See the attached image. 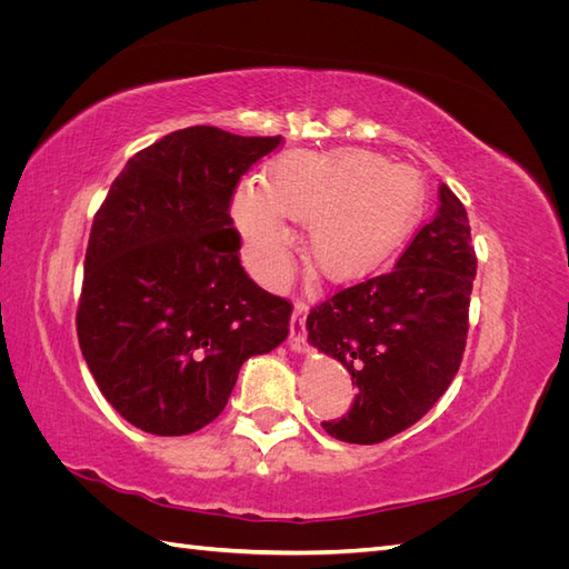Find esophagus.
Wrapping results in <instances>:
<instances>
[{
    "label": "esophagus",
    "instance_id": "1",
    "mask_svg": "<svg viewBox=\"0 0 569 569\" xmlns=\"http://www.w3.org/2000/svg\"><path fill=\"white\" fill-rule=\"evenodd\" d=\"M306 313L308 306L303 301H297L289 322V347L295 351H306Z\"/></svg>",
    "mask_w": 569,
    "mask_h": 569
}]
</instances>
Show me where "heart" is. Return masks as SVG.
I'll return each instance as SVG.
<instances>
[{"instance_id":"obj_1","label":"heart","mask_w":569,"mask_h":569,"mask_svg":"<svg viewBox=\"0 0 569 569\" xmlns=\"http://www.w3.org/2000/svg\"><path fill=\"white\" fill-rule=\"evenodd\" d=\"M425 199L416 168L347 149L280 159L268 168L263 187L239 189L232 213L263 282L274 284L289 272L287 218L308 226V270L341 284L366 278L403 247L422 218Z\"/></svg>"}]
</instances>
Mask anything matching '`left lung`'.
<instances>
[{
  "mask_svg": "<svg viewBox=\"0 0 569 569\" xmlns=\"http://www.w3.org/2000/svg\"><path fill=\"white\" fill-rule=\"evenodd\" d=\"M439 211L393 270L337 291L308 313V341L337 358L358 387L330 437L380 443L416 425L460 368L477 256L468 211L439 187Z\"/></svg>",
  "mask_w": 569,
  "mask_h": 569,
  "instance_id": "1",
  "label": "left lung"
}]
</instances>
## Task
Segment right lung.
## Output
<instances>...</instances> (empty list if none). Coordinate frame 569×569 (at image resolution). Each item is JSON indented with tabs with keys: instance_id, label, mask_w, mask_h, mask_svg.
Returning a JSON list of instances; mask_svg holds the SVG:
<instances>
[{
	"instance_id": "add662e5",
	"label": "right lung",
	"mask_w": 569,
	"mask_h": 569,
	"mask_svg": "<svg viewBox=\"0 0 569 569\" xmlns=\"http://www.w3.org/2000/svg\"><path fill=\"white\" fill-rule=\"evenodd\" d=\"M280 144L176 130L134 153L94 213L78 341L99 391L142 432L213 422L244 360L289 335L291 303L244 272L230 216L239 180Z\"/></svg>"
}]
</instances>
